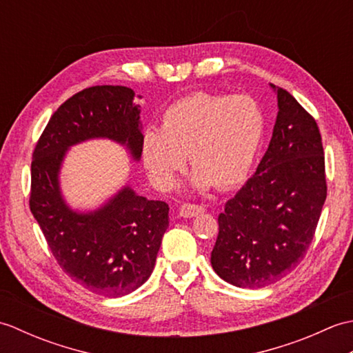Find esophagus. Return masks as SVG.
Returning a JSON list of instances; mask_svg holds the SVG:
<instances>
[{"instance_id": "1", "label": "esophagus", "mask_w": 353, "mask_h": 353, "mask_svg": "<svg viewBox=\"0 0 353 353\" xmlns=\"http://www.w3.org/2000/svg\"><path fill=\"white\" fill-rule=\"evenodd\" d=\"M203 212H205V208L197 203H183L181 206V215L185 216V219H191V216H196Z\"/></svg>"}]
</instances>
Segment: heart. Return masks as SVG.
<instances>
[{
	"label": "heart",
	"mask_w": 353,
	"mask_h": 353,
	"mask_svg": "<svg viewBox=\"0 0 353 353\" xmlns=\"http://www.w3.org/2000/svg\"><path fill=\"white\" fill-rule=\"evenodd\" d=\"M267 119L252 95L192 92L162 114V125L148 127L141 152L152 181L171 188L186 165L199 188L230 190L252 172L265 138Z\"/></svg>",
	"instance_id": "1"
}]
</instances>
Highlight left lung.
Masks as SVG:
<instances>
[{
    "mask_svg": "<svg viewBox=\"0 0 353 353\" xmlns=\"http://www.w3.org/2000/svg\"><path fill=\"white\" fill-rule=\"evenodd\" d=\"M276 92L272 141L254 176L224 205L211 253L215 273L239 288L267 287L301 264L327 194L316 119L288 91Z\"/></svg>",
    "mask_w": 353,
    "mask_h": 353,
    "instance_id": "8db88e82",
    "label": "left lung"
}]
</instances>
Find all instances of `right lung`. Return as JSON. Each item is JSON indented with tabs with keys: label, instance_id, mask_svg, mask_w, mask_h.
Returning <instances> with one entry per match:
<instances>
[{
	"label": "right lung",
	"instance_id": "1",
	"mask_svg": "<svg viewBox=\"0 0 353 353\" xmlns=\"http://www.w3.org/2000/svg\"><path fill=\"white\" fill-rule=\"evenodd\" d=\"M134 92L92 86L74 94L51 115L33 152L30 211L57 264L72 281L104 297H121L154 268L170 208L124 188L106 206L77 214L63 203L57 174L66 148L89 138H110L141 157L142 137Z\"/></svg>",
	"mask_w": 353,
	"mask_h": 353
}]
</instances>
